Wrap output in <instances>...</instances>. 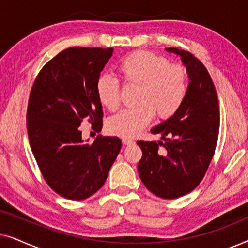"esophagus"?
Listing matches in <instances>:
<instances>
[{"instance_id": "1", "label": "esophagus", "mask_w": 248, "mask_h": 248, "mask_svg": "<svg viewBox=\"0 0 248 248\" xmlns=\"http://www.w3.org/2000/svg\"><path fill=\"white\" fill-rule=\"evenodd\" d=\"M122 142H123L124 145H131V144L134 143L133 140H131V139H127V138L122 139Z\"/></svg>"}]
</instances>
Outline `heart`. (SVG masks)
Instances as JSON below:
<instances>
[{
  "mask_svg": "<svg viewBox=\"0 0 248 248\" xmlns=\"http://www.w3.org/2000/svg\"><path fill=\"white\" fill-rule=\"evenodd\" d=\"M126 84L138 86L135 107L125 108L107 121V130L118 137H135L150 123L155 114L168 118L182 106L187 91L186 71L172 65L165 57L149 52H137L125 57L118 65ZM100 104L109 110L121 103L120 82L114 77L103 74L96 83Z\"/></svg>",
  "mask_w": 248,
  "mask_h": 248,
  "instance_id": "heart-1",
  "label": "heart"
}]
</instances>
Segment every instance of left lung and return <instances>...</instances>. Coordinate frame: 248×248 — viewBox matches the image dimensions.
<instances>
[{"label": "left lung", "mask_w": 248, "mask_h": 248, "mask_svg": "<svg viewBox=\"0 0 248 248\" xmlns=\"http://www.w3.org/2000/svg\"><path fill=\"white\" fill-rule=\"evenodd\" d=\"M165 50L181 57L187 91L178 110L151 128L162 141H138L142 150L138 171L149 191L172 200L192 192L204 177L216 150L220 115L215 84L201 61L186 50Z\"/></svg>", "instance_id": "1"}]
</instances>
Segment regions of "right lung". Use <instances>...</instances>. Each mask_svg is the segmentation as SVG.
<instances>
[{"label":"right lung","mask_w":248,"mask_h":248,"mask_svg":"<svg viewBox=\"0 0 248 248\" xmlns=\"http://www.w3.org/2000/svg\"><path fill=\"white\" fill-rule=\"evenodd\" d=\"M113 50L64 49L43 67L30 93L27 128L32 154L50 188L69 200L94 194L122 148L120 138L101 134L89 144L79 128L83 120L97 132L103 128L96 83Z\"/></svg>","instance_id":"right-lung-1"}]
</instances>
